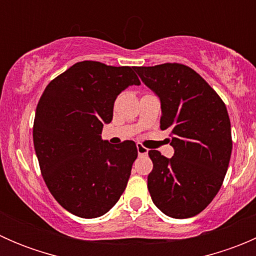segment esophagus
I'll list each match as a JSON object with an SVG mask.
<instances>
[{"label":"esophagus","instance_id":"obj_1","mask_svg":"<svg viewBox=\"0 0 256 256\" xmlns=\"http://www.w3.org/2000/svg\"><path fill=\"white\" fill-rule=\"evenodd\" d=\"M138 154H140V156H146L147 152H148V150H147L146 147H144L142 144H138Z\"/></svg>","mask_w":256,"mask_h":256}]
</instances>
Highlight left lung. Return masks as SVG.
<instances>
[{"label":"left lung","instance_id":"obj_1","mask_svg":"<svg viewBox=\"0 0 256 256\" xmlns=\"http://www.w3.org/2000/svg\"><path fill=\"white\" fill-rule=\"evenodd\" d=\"M141 80L161 102V128L170 130L171 158L148 152L154 168L147 177L152 202L176 219L197 216L213 200L226 177L232 154L228 112L190 66L164 63L136 66Z\"/></svg>","mask_w":256,"mask_h":256}]
</instances>
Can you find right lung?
<instances>
[{"label": "right lung", "instance_id": "1", "mask_svg": "<svg viewBox=\"0 0 256 256\" xmlns=\"http://www.w3.org/2000/svg\"><path fill=\"white\" fill-rule=\"evenodd\" d=\"M135 66L94 60L72 66L47 85L37 105L33 142L49 192L69 213L98 218L125 190L138 147L102 140L121 92L140 85Z\"/></svg>", "mask_w": 256, "mask_h": 256}]
</instances>
